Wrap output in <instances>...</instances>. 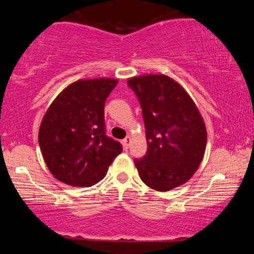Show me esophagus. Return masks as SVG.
<instances>
[{
  "label": "esophagus",
  "instance_id": "esophagus-1",
  "mask_svg": "<svg viewBox=\"0 0 254 254\" xmlns=\"http://www.w3.org/2000/svg\"><path fill=\"white\" fill-rule=\"evenodd\" d=\"M130 140H131V138H130L129 136H127L126 138H124L123 142H121V143H123V145H124V148H125V149H128V148H129Z\"/></svg>",
  "mask_w": 254,
  "mask_h": 254
}]
</instances>
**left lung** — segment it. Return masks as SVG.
Instances as JSON below:
<instances>
[{"instance_id": "left-lung-1", "label": "left lung", "mask_w": 254, "mask_h": 254, "mask_svg": "<svg viewBox=\"0 0 254 254\" xmlns=\"http://www.w3.org/2000/svg\"><path fill=\"white\" fill-rule=\"evenodd\" d=\"M127 84L140 102L148 149L135 158L145 185L166 192L185 184L202 161L206 126L185 90L165 75H144Z\"/></svg>"}]
</instances>
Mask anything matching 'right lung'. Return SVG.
Wrapping results in <instances>:
<instances>
[{
  "label": "right lung",
  "mask_w": 254,
  "mask_h": 254,
  "mask_svg": "<svg viewBox=\"0 0 254 254\" xmlns=\"http://www.w3.org/2000/svg\"><path fill=\"white\" fill-rule=\"evenodd\" d=\"M118 81L81 79L59 95L39 129L45 163L55 178L70 186L90 187L106 176L123 151L120 142L106 135L104 105Z\"/></svg>",
  "instance_id": "obj_1"
}]
</instances>
